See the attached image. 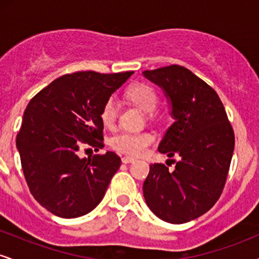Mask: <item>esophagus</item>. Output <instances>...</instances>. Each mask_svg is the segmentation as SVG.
I'll return each mask as SVG.
<instances>
[{"instance_id": "esophagus-1", "label": "esophagus", "mask_w": 259, "mask_h": 259, "mask_svg": "<svg viewBox=\"0 0 259 259\" xmlns=\"http://www.w3.org/2000/svg\"><path fill=\"white\" fill-rule=\"evenodd\" d=\"M121 162H123L124 164H127V163L135 162V158H133V157H130V156H124L123 158H121Z\"/></svg>"}]
</instances>
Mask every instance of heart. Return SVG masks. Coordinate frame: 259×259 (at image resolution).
Returning <instances> with one entry per match:
<instances>
[{"instance_id": "1", "label": "heart", "mask_w": 259, "mask_h": 259, "mask_svg": "<svg viewBox=\"0 0 259 259\" xmlns=\"http://www.w3.org/2000/svg\"><path fill=\"white\" fill-rule=\"evenodd\" d=\"M126 100L145 112L153 111L158 102L157 92L146 82L130 85L125 92ZM118 114V103L114 97H108L100 111V119L107 127L114 125ZM154 142V136L150 132H123L114 135L111 140V146L115 151L130 156H140L145 153Z\"/></svg>"}]
</instances>
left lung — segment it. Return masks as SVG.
<instances>
[{
  "label": "left lung",
  "mask_w": 259,
  "mask_h": 259,
  "mask_svg": "<svg viewBox=\"0 0 259 259\" xmlns=\"http://www.w3.org/2000/svg\"><path fill=\"white\" fill-rule=\"evenodd\" d=\"M165 91L175 121L159 144L170 159L150 165L144 197L162 221L183 224L198 218L221 197L234 153L235 135L218 94L185 67L173 64L145 70Z\"/></svg>",
  "instance_id": "left-lung-1"
}]
</instances>
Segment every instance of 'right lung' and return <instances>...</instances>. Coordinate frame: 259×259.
Here are the masks:
<instances>
[{
  "mask_svg": "<svg viewBox=\"0 0 259 259\" xmlns=\"http://www.w3.org/2000/svg\"><path fill=\"white\" fill-rule=\"evenodd\" d=\"M133 72H75L53 80L26 106L17 148L31 195L61 218L88 214L102 201L120 157L80 158L79 148L105 146L100 111Z\"/></svg>",
  "mask_w": 259,
  "mask_h": 259,
  "instance_id": "obj_1",
  "label": "right lung"
}]
</instances>
